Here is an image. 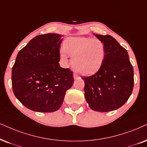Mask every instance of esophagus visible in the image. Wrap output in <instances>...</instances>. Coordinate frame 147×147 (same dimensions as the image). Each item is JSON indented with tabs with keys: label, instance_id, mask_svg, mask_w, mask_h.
<instances>
[{
	"label": "esophagus",
	"instance_id": "1",
	"mask_svg": "<svg viewBox=\"0 0 147 147\" xmlns=\"http://www.w3.org/2000/svg\"><path fill=\"white\" fill-rule=\"evenodd\" d=\"M73 77H74V78H75V79H77V78L79 77V75H78L77 74L74 73V74H73Z\"/></svg>",
	"mask_w": 147,
	"mask_h": 147
}]
</instances>
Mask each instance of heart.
Wrapping results in <instances>:
<instances>
[{"instance_id": "heart-1", "label": "heart", "mask_w": 147, "mask_h": 147, "mask_svg": "<svg viewBox=\"0 0 147 147\" xmlns=\"http://www.w3.org/2000/svg\"><path fill=\"white\" fill-rule=\"evenodd\" d=\"M64 48L72 56V68L83 75H90L97 72L105 60V45L99 39L71 37L65 41ZM65 51L61 50L60 56L66 61L68 55Z\"/></svg>"}]
</instances>
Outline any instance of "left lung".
<instances>
[{"instance_id":"left-lung-1","label":"left lung","mask_w":147,"mask_h":147,"mask_svg":"<svg viewBox=\"0 0 147 147\" xmlns=\"http://www.w3.org/2000/svg\"><path fill=\"white\" fill-rule=\"evenodd\" d=\"M103 42L105 56L94 75L81 78L85 98L92 110L109 112L119 109L129 99L134 87V70L125 48L110 35L94 34Z\"/></svg>"}]
</instances>
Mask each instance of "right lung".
<instances>
[{
  "instance_id": "add662e5",
  "label": "right lung",
  "mask_w": 147,
  "mask_h": 147,
  "mask_svg": "<svg viewBox=\"0 0 147 147\" xmlns=\"http://www.w3.org/2000/svg\"><path fill=\"white\" fill-rule=\"evenodd\" d=\"M62 40L57 34L38 35L17 55L12 68L13 92L30 110L40 113L58 110L66 92L73 85L72 72L59 64Z\"/></svg>"
}]
</instances>
